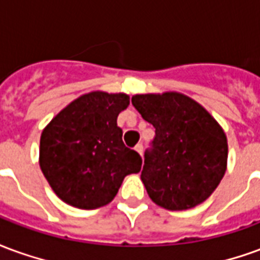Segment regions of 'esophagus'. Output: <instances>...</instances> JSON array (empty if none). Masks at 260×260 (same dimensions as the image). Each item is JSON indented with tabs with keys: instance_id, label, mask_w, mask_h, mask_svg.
I'll return each mask as SVG.
<instances>
[{
	"instance_id": "34e87169",
	"label": "esophagus",
	"mask_w": 260,
	"mask_h": 260,
	"mask_svg": "<svg viewBox=\"0 0 260 260\" xmlns=\"http://www.w3.org/2000/svg\"><path fill=\"white\" fill-rule=\"evenodd\" d=\"M135 150L138 153H139V154H142V150H143V146H142L141 143H138V145H136L135 146Z\"/></svg>"
}]
</instances>
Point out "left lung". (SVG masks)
<instances>
[{
	"mask_svg": "<svg viewBox=\"0 0 260 260\" xmlns=\"http://www.w3.org/2000/svg\"><path fill=\"white\" fill-rule=\"evenodd\" d=\"M142 118L156 129L141 180L167 210H186L212 195L227 170V136L212 114L178 91L132 96Z\"/></svg>",
	"mask_w": 260,
	"mask_h": 260,
	"instance_id": "1",
	"label": "left lung"
}]
</instances>
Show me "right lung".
<instances>
[{
	"label": "right lung",
	"instance_id": "obj_1",
	"mask_svg": "<svg viewBox=\"0 0 260 260\" xmlns=\"http://www.w3.org/2000/svg\"><path fill=\"white\" fill-rule=\"evenodd\" d=\"M128 106L125 93L90 91L69 103L43 129L39 164L61 201L86 210L106 206L125 177L141 171V156L125 146L117 125Z\"/></svg>",
	"mask_w": 260,
	"mask_h": 260
}]
</instances>
